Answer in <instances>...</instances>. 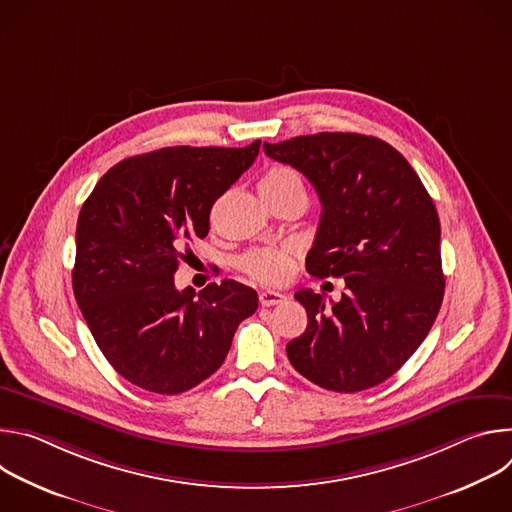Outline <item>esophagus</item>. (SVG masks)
Masks as SVG:
<instances>
[{
	"label": "esophagus",
	"mask_w": 512,
	"mask_h": 512,
	"mask_svg": "<svg viewBox=\"0 0 512 512\" xmlns=\"http://www.w3.org/2000/svg\"><path fill=\"white\" fill-rule=\"evenodd\" d=\"M285 300L283 294H279V291H273V289H263L259 291V302L261 306L269 308V306H275V304H281Z\"/></svg>",
	"instance_id": "34e87169"
}]
</instances>
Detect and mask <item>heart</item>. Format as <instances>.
Wrapping results in <instances>:
<instances>
[{
  "label": "heart",
  "instance_id": "heart-1",
  "mask_svg": "<svg viewBox=\"0 0 512 512\" xmlns=\"http://www.w3.org/2000/svg\"><path fill=\"white\" fill-rule=\"evenodd\" d=\"M265 192H277L285 188H304L302 176L289 166H271L259 182ZM296 251L291 247H261L245 253L239 259V267L249 277L261 283H279L289 277L294 269Z\"/></svg>",
  "mask_w": 512,
  "mask_h": 512
}]
</instances>
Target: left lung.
Instances as JSON below:
<instances>
[{"instance_id": "1", "label": "left lung", "mask_w": 512, "mask_h": 512, "mask_svg": "<svg viewBox=\"0 0 512 512\" xmlns=\"http://www.w3.org/2000/svg\"><path fill=\"white\" fill-rule=\"evenodd\" d=\"M271 160L302 172L322 216L308 273L342 277L340 302L300 289L308 328L285 350L322 389L356 393L395 375L431 330L444 300L440 218L409 162L387 141L314 133L263 143Z\"/></svg>"}]
</instances>
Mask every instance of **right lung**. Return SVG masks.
Wrapping results in <instances>:
<instances>
[{
    "label": "right lung",
    "mask_w": 512,
    "mask_h": 512,
    "mask_svg": "<svg viewBox=\"0 0 512 512\" xmlns=\"http://www.w3.org/2000/svg\"><path fill=\"white\" fill-rule=\"evenodd\" d=\"M247 148H164L113 166L77 223L72 289L111 367L160 395L184 393L225 362L255 289L225 279L176 289L188 243L208 235L210 208L249 170Z\"/></svg>",
    "instance_id": "obj_1"
}]
</instances>
